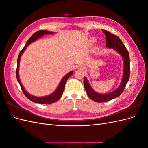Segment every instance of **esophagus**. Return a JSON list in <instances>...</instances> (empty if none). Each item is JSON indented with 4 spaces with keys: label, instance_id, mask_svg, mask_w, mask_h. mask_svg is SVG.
Here are the masks:
<instances>
[{
    "label": "esophagus",
    "instance_id": "34e87169",
    "mask_svg": "<svg viewBox=\"0 0 148 148\" xmlns=\"http://www.w3.org/2000/svg\"><path fill=\"white\" fill-rule=\"evenodd\" d=\"M78 69H81V70H84V67L83 66H78Z\"/></svg>",
    "mask_w": 148,
    "mask_h": 148
}]
</instances>
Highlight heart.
I'll list each match as a JSON object with an SVG mask.
<instances>
[{"label": "heart", "mask_w": 148, "mask_h": 148, "mask_svg": "<svg viewBox=\"0 0 148 148\" xmlns=\"http://www.w3.org/2000/svg\"><path fill=\"white\" fill-rule=\"evenodd\" d=\"M94 41H95V39H92L91 40V42H93Z\"/></svg>", "instance_id": "1"}]
</instances>
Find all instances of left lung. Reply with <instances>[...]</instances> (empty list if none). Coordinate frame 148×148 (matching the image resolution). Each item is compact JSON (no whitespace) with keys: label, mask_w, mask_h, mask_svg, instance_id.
Returning <instances> with one entry per match:
<instances>
[{"label":"left lung","mask_w":148,"mask_h":148,"mask_svg":"<svg viewBox=\"0 0 148 148\" xmlns=\"http://www.w3.org/2000/svg\"><path fill=\"white\" fill-rule=\"evenodd\" d=\"M106 37V47L109 48H114L116 51L119 52L123 58L124 62V70L122 83L120 86L115 89L114 91L109 94L101 95L93 91L89 84L87 79L84 77V85L88 96L91 99L97 102H104L110 101L114 98L119 97L122 94L128 83L130 74V56L128 51L124 46L123 43L120 39L117 36L108 31L102 29Z\"/></svg>","instance_id":"1"}]
</instances>
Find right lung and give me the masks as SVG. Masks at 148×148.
I'll return each instance as SVG.
<instances>
[{
  "instance_id": "right-lung-1",
  "label": "right lung",
  "mask_w": 148,
  "mask_h": 148,
  "mask_svg": "<svg viewBox=\"0 0 148 148\" xmlns=\"http://www.w3.org/2000/svg\"><path fill=\"white\" fill-rule=\"evenodd\" d=\"M52 32H49L48 31H46V30H40V31H38L34 33L29 38V39L28 40V42H26V45L25 46V47H23V49L20 51L18 57V60H17V67H16V78L18 82L21 90L23 91V92L24 93V95H25V96L29 99L30 101H33L34 102H36V103H39V104H52V103L55 102L56 101H57L59 100L60 98L61 97V96H62V94L64 92V89H65V85L66 83V82L67 81V79L69 78V77L70 76L73 74V71H70V73H69L67 75H66L65 77L62 78L61 82L60 83L59 86H58L57 89H56V91L51 94V95H49L47 96L46 97H35L34 96L30 95L29 94H28L27 92L25 91V89H24L23 85L21 84L20 80L19 78V75H18V70H19V64H20V57L22 53L25 51V50L26 49V47H27L29 44L31 42H33V41L37 40L38 38H39L40 37L42 36L44 34H52Z\"/></svg>"
}]
</instances>
